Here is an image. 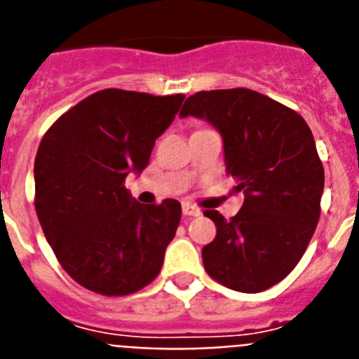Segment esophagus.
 I'll return each mask as SVG.
<instances>
[{
  "instance_id": "1",
  "label": "esophagus",
  "mask_w": 359,
  "mask_h": 359,
  "mask_svg": "<svg viewBox=\"0 0 359 359\" xmlns=\"http://www.w3.org/2000/svg\"><path fill=\"white\" fill-rule=\"evenodd\" d=\"M182 213L188 215V217H198L201 215V210H198L197 205H191V204H182Z\"/></svg>"
}]
</instances>
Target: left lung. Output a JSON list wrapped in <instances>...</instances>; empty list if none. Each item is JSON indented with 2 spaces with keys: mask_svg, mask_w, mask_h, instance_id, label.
<instances>
[{
  "mask_svg": "<svg viewBox=\"0 0 359 359\" xmlns=\"http://www.w3.org/2000/svg\"><path fill=\"white\" fill-rule=\"evenodd\" d=\"M188 115L220 132L233 191L244 193L229 220L204 211L217 226L202 248L204 269L233 291H266L294 269L320 220L325 175L313 132L300 114L249 88L197 92L180 110Z\"/></svg>",
  "mask_w": 359,
  "mask_h": 359,
  "instance_id": "obj_1",
  "label": "left lung"
}]
</instances>
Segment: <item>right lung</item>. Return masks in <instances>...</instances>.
Instances as JSON below:
<instances>
[{
  "instance_id": "add662e5",
  "label": "right lung",
  "mask_w": 359,
  "mask_h": 359,
  "mask_svg": "<svg viewBox=\"0 0 359 359\" xmlns=\"http://www.w3.org/2000/svg\"><path fill=\"white\" fill-rule=\"evenodd\" d=\"M184 97L106 88L43 135L34 162L37 218L61 267L88 291L132 294L161 273L180 202L139 204L124 180L148 166Z\"/></svg>"
}]
</instances>
